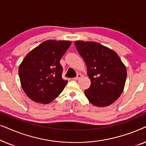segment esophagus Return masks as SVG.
<instances>
[{
    "label": "esophagus",
    "instance_id": "34e87169",
    "mask_svg": "<svg viewBox=\"0 0 146 146\" xmlns=\"http://www.w3.org/2000/svg\"><path fill=\"white\" fill-rule=\"evenodd\" d=\"M82 77V75L80 74H78V75H77V76L76 77V78H74V80H78L80 78Z\"/></svg>",
    "mask_w": 146,
    "mask_h": 146
}]
</instances>
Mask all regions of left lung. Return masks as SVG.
<instances>
[{
    "mask_svg": "<svg viewBox=\"0 0 146 146\" xmlns=\"http://www.w3.org/2000/svg\"><path fill=\"white\" fill-rule=\"evenodd\" d=\"M75 46L87 67L91 85L84 91L90 102L98 107L111 105L124 89L127 70L113 50L91 41L77 40Z\"/></svg>",
    "mask_w": 146,
    "mask_h": 146,
    "instance_id": "obj_1",
    "label": "left lung"
}]
</instances>
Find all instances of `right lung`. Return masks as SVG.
Listing matches in <instances>:
<instances>
[{
	"label": "right lung",
	"mask_w": 146,
	"mask_h": 146,
	"mask_svg": "<svg viewBox=\"0 0 146 146\" xmlns=\"http://www.w3.org/2000/svg\"><path fill=\"white\" fill-rule=\"evenodd\" d=\"M71 41L48 40L32 50L19 68L21 86L35 102L48 104L60 94L68 81L62 78L61 58Z\"/></svg>",
	"instance_id": "right-lung-1"
}]
</instances>
